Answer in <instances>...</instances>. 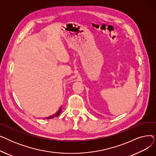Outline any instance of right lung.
Wrapping results in <instances>:
<instances>
[{
  "instance_id": "add662e5",
  "label": "right lung",
  "mask_w": 156,
  "mask_h": 156,
  "mask_svg": "<svg viewBox=\"0 0 156 156\" xmlns=\"http://www.w3.org/2000/svg\"><path fill=\"white\" fill-rule=\"evenodd\" d=\"M61 111H62V106H61L60 108L59 109V110L57 111V112L55 114H54V115H52V116H50V117L46 118V119H52V118H54V117H57V116H58L59 115V114H61Z\"/></svg>"
}]
</instances>
